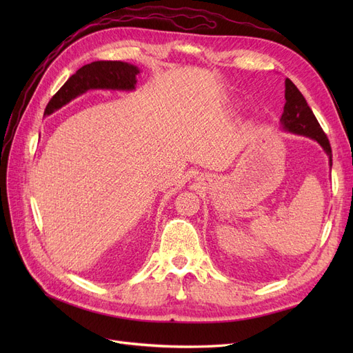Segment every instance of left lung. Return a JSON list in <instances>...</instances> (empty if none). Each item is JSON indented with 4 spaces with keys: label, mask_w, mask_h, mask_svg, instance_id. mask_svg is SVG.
Returning <instances> with one entry per match:
<instances>
[{
    "label": "left lung",
    "mask_w": 353,
    "mask_h": 353,
    "mask_svg": "<svg viewBox=\"0 0 353 353\" xmlns=\"http://www.w3.org/2000/svg\"><path fill=\"white\" fill-rule=\"evenodd\" d=\"M285 104L284 112L281 116V125L284 130L311 137L316 140L319 144L324 147V150L330 156V166H331V145L325 132L323 131L321 125L318 123L315 114L312 113L311 108H309L302 92L297 90L296 85L290 81L285 79Z\"/></svg>",
    "instance_id": "8db88e82"
}]
</instances>
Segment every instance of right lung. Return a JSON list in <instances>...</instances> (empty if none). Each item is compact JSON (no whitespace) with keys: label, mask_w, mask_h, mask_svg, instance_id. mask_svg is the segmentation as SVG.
<instances>
[{"label":"right lung","mask_w":353,"mask_h":353,"mask_svg":"<svg viewBox=\"0 0 353 353\" xmlns=\"http://www.w3.org/2000/svg\"><path fill=\"white\" fill-rule=\"evenodd\" d=\"M138 73L140 70L137 66L123 61H92L77 70L52 95L44 114H51L87 90H134Z\"/></svg>","instance_id":"1"}]
</instances>
